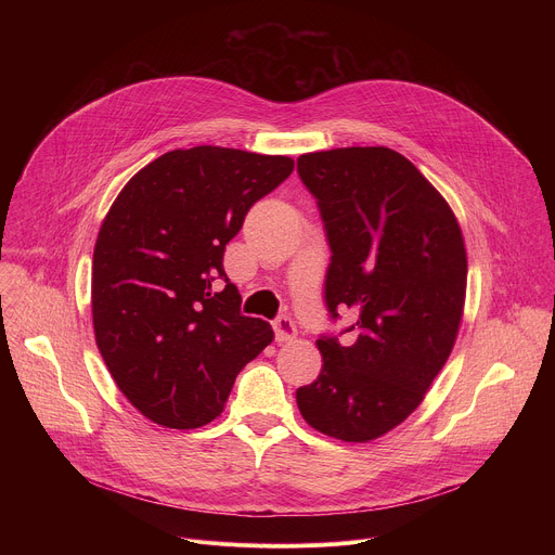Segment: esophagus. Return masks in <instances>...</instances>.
<instances>
[{"mask_svg":"<svg viewBox=\"0 0 555 555\" xmlns=\"http://www.w3.org/2000/svg\"><path fill=\"white\" fill-rule=\"evenodd\" d=\"M274 336H276V343H287L296 338V325L287 313H281L274 321Z\"/></svg>","mask_w":555,"mask_h":555,"instance_id":"obj_1","label":"esophagus"}]
</instances>
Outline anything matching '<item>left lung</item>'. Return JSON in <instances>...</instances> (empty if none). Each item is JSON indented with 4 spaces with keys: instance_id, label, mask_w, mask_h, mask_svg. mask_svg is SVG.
<instances>
[{
    "instance_id": "left-lung-1",
    "label": "left lung",
    "mask_w": 555,
    "mask_h": 555,
    "mask_svg": "<svg viewBox=\"0 0 555 555\" xmlns=\"http://www.w3.org/2000/svg\"><path fill=\"white\" fill-rule=\"evenodd\" d=\"M296 171L332 250L330 319L345 309L353 315L338 336L315 340L323 371L296 390V402L323 435L371 441L422 404L454 347L467 281L461 228L437 189L392 149L305 153Z\"/></svg>"
}]
</instances>
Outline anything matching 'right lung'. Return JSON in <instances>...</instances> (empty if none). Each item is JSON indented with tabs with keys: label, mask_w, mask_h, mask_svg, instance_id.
Masks as SVG:
<instances>
[{
	"label": "right lung",
	"mask_w": 555,
	"mask_h": 555,
	"mask_svg": "<svg viewBox=\"0 0 555 555\" xmlns=\"http://www.w3.org/2000/svg\"><path fill=\"white\" fill-rule=\"evenodd\" d=\"M292 171L285 155L178 149L112 204L94 248V334L114 382L151 422H212L236 373L272 343L266 321L242 313L223 253L253 204Z\"/></svg>",
	"instance_id": "obj_1"
}]
</instances>
